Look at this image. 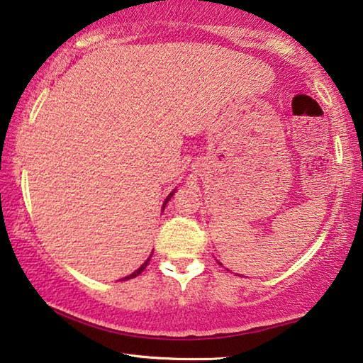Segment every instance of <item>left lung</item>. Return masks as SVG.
Segmentation results:
<instances>
[{
    "mask_svg": "<svg viewBox=\"0 0 363 363\" xmlns=\"http://www.w3.org/2000/svg\"><path fill=\"white\" fill-rule=\"evenodd\" d=\"M220 264H221V263H220Z\"/></svg>",
    "mask_w": 363,
    "mask_h": 363,
    "instance_id": "left-lung-1",
    "label": "left lung"
}]
</instances>
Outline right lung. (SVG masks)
Here are the masks:
<instances>
[{
    "label": "right lung",
    "mask_w": 363,
    "mask_h": 363,
    "mask_svg": "<svg viewBox=\"0 0 363 363\" xmlns=\"http://www.w3.org/2000/svg\"><path fill=\"white\" fill-rule=\"evenodd\" d=\"M174 192L176 191H172L169 195H168V197H166V200H164V203H163V208H164V206H166V203H168L169 202V200H171V197H172V195H174ZM152 255H153V252H152V254H150V257H148L147 258V260H145V263H143V264H140V268L139 269H135V272L134 273H132V274H129V276H125V278H123V279H121V281H128V279H132V278H135V276H139L142 272H143V269H145L147 268V264H148V262H150V258H152Z\"/></svg>",
    "instance_id": "1"
}]
</instances>
